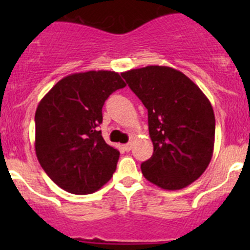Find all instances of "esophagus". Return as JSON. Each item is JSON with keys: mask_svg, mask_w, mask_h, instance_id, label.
<instances>
[{"mask_svg": "<svg viewBox=\"0 0 250 250\" xmlns=\"http://www.w3.org/2000/svg\"><path fill=\"white\" fill-rule=\"evenodd\" d=\"M132 149V144L131 143H127V144H125L124 145V150H125V151H130V150Z\"/></svg>", "mask_w": 250, "mask_h": 250, "instance_id": "esophagus-1", "label": "esophagus"}]
</instances>
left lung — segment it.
<instances>
[{"instance_id": "8db88e82", "label": "left lung", "mask_w": 250, "mask_h": 250, "mask_svg": "<svg viewBox=\"0 0 250 250\" xmlns=\"http://www.w3.org/2000/svg\"><path fill=\"white\" fill-rule=\"evenodd\" d=\"M121 76L147 109L154 152L141 164L143 175L167 190L195 182L213 156L215 116L210 101L173 67L146 66Z\"/></svg>"}]
</instances>
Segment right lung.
Here are the masks:
<instances>
[{
    "label": "right lung",
    "instance_id": "add662e5",
    "mask_svg": "<svg viewBox=\"0 0 250 250\" xmlns=\"http://www.w3.org/2000/svg\"><path fill=\"white\" fill-rule=\"evenodd\" d=\"M125 86L115 71L77 72L61 79L40 101L35 150L61 189L85 195L111 179L120 152L106 144L98 126L106 99Z\"/></svg>",
    "mask_w": 250,
    "mask_h": 250
}]
</instances>
